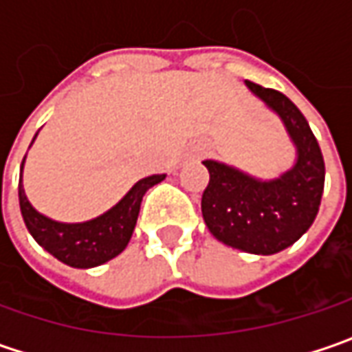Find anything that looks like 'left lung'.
<instances>
[{
    "mask_svg": "<svg viewBox=\"0 0 352 352\" xmlns=\"http://www.w3.org/2000/svg\"><path fill=\"white\" fill-rule=\"evenodd\" d=\"M247 86L282 117L298 148V162L278 180L261 182L231 166L204 160L210 182L201 196V213L217 241L252 254H274L294 245L314 223L325 162L316 135L290 98L249 80Z\"/></svg>",
    "mask_w": 352,
    "mask_h": 352,
    "instance_id": "left-lung-1",
    "label": "left lung"
}]
</instances>
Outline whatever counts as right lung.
<instances>
[{"label": "right lung", "mask_w": 352, "mask_h": 352, "mask_svg": "<svg viewBox=\"0 0 352 352\" xmlns=\"http://www.w3.org/2000/svg\"><path fill=\"white\" fill-rule=\"evenodd\" d=\"M166 174L142 178L113 210L86 223H58L33 210L19 178V206L23 221L34 241L60 263L74 268H91L123 252L135 231L142 196L162 182Z\"/></svg>", "instance_id": "1"}]
</instances>
